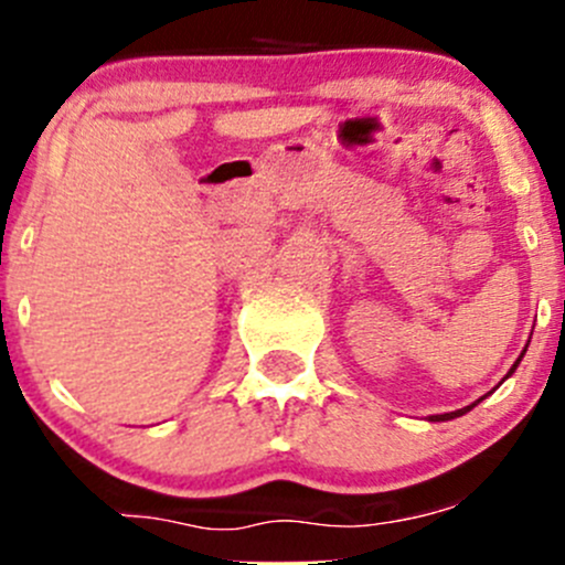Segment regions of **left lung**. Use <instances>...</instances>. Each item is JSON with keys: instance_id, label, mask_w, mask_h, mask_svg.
Listing matches in <instances>:
<instances>
[{"instance_id": "8db88e82", "label": "left lung", "mask_w": 565, "mask_h": 565, "mask_svg": "<svg viewBox=\"0 0 565 565\" xmlns=\"http://www.w3.org/2000/svg\"><path fill=\"white\" fill-rule=\"evenodd\" d=\"M522 355H525V352H522ZM522 355H520V361H522ZM520 361H516V363H520ZM516 363H514V366H511V372H509V374H514V369H516ZM509 374H505V377H509ZM467 409H470V407H465V409H457V413H446V415H435V418H431V420H451V418H457V415H465V413H467Z\"/></svg>"}]
</instances>
